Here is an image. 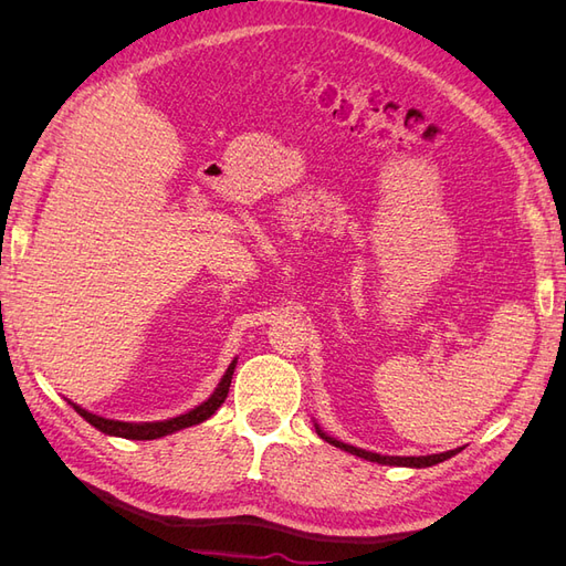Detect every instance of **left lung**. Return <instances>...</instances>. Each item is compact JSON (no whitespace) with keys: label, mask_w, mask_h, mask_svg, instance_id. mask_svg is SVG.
Segmentation results:
<instances>
[{"label":"left lung","mask_w":566,"mask_h":566,"mask_svg":"<svg viewBox=\"0 0 566 566\" xmlns=\"http://www.w3.org/2000/svg\"><path fill=\"white\" fill-rule=\"evenodd\" d=\"M316 432L321 434V439H325L328 443H333V447L347 451L352 455H358L364 460H370V462H380V465H397V468H432L437 465V462H443L453 458L458 451L462 449H455V451H447V453H434V455H380V453H373V451H364V449H356V447H349V443L345 441H337L333 437L325 434L321 427L316 424Z\"/></svg>","instance_id":"obj_1"}]
</instances>
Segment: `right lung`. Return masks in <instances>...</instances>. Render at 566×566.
<instances>
[{"label": "right lung", "mask_w": 566, "mask_h": 566, "mask_svg": "<svg viewBox=\"0 0 566 566\" xmlns=\"http://www.w3.org/2000/svg\"><path fill=\"white\" fill-rule=\"evenodd\" d=\"M235 358L231 361V366L227 368L224 378H221V382L217 385V389L210 394L208 401H202L200 406L191 408L188 413L184 416H177V418H169V420H160V422H123V420H108V418H101V416H94L90 413V410H84L82 406L73 403L71 406L77 410V413L87 420L90 424H94L98 432L104 434H111V437H123V439H136V441H144V439H160V437H167L172 432H179L184 430V427H191V424H198V422H205L210 416H214V410L224 403L227 394H229V387H231V378H233V370H235Z\"/></svg>", "instance_id": "obj_1"}]
</instances>
